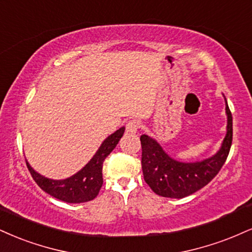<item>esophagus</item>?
<instances>
[{"label":"esophagus","instance_id":"1","mask_svg":"<svg viewBox=\"0 0 252 252\" xmlns=\"http://www.w3.org/2000/svg\"><path fill=\"white\" fill-rule=\"evenodd\" d=\"M138 128H139V123L136 120L129 121L126 126V132H129V134H135V132H137Z\"/></svg>","mask_w":252,"mask_h":252}]
</instances>
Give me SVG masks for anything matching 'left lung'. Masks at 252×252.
I'll use <instances>...</instances> for the list:
<instances>
[{
  "mask_svg": "<svg viewBox=\"0 0 252 252\" xmlns=\"http://www.w3.org/2000/svg\"><path fill=\"white\" fill-rule=\"evenodd\" d=\"M224 99L228 118L226 134L220 150L209 158L180 162L169 156L155 138L141 136L142 170L144 181L154 192L163 197L183 198L198 191L218 174L225 163L232 142V115L225 96Z\"/></svg>",
  "mask_w": 252,
  "mask_h": 252,
  "instance_id": "obj_1",
  "label": "left lung"
}]
</instances>
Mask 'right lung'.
Masks as SVG:
<instances>
[{
    "instance_id": "1",
    "label": "right lung",
    "mask_w": 252,
    "mask_h": 252,
    "mask_svg": "<svg viewBox=\"0 0 252 252\" xmlns=\"http://www.w3.org/2000/svg\"><path fill=\"white\" fill-rule=\"evenodd\" d=\"M124 130L126 128L122 126L114 134L109 135L99 145L98 150L96 151L93 158L80 171L64 180H51V178L42 176L32 168L28 160H27V166L37 186L50 196L66 203L89 202L98 195L103 184V162L109 154L116 148L124 134Z\"/></svg>"
}]
</instances>
